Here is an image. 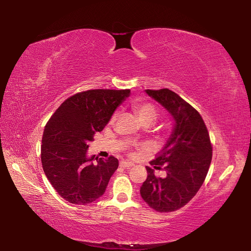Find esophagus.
<instances>
[{
    "label": "esophagus",
    "mask_w": 251,
    "mask_h": 251,
    "mask_svg": "<svg viewBox=\"0 0 251 251\" xmlns=\"http://www.w3.org/2000/svg\"><path fill=\"white\" fill-rule=\"evenodd\" d=\"M120 168H124V169H130L133 166V163L132 162H127V161H120L119 163Z\"/></svg>",
    "instance_id": "1"
}]
</instances>
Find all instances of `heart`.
Returning a JSON list of instances; mask_svg holds the SVG:
<instances>
[{"instance_id": "1", "label": "heart", "mask_w": 251, "mask_h": 251, "mask_svg": "<svg viewBox=\"0 0 251 251\" xmlns=\"http://www.w3.org/2000/svg\"><path fill=\"white\" fill-rule=\"evenodd\" d=\"M132 109L136 113V115L139 117L142 123H153L158 116V111L153 104L143 102V101H135L132 104ZM116 119V114H114L111 118L113 123Z\"/></svg>"}]
</instances>
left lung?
<instances>
[{"label":"left lung","mask_w":251,"mask_h":251,"mask_svg":"<svg viewBox=\"0 0 251 251\" xmlns=\"http://www.w3.org/2000/svg\"><path fill=\"white\" fill-rule=\"evenodd\" d=\"M174 119V128L164 148L150 163L155 169L164 165L166 177H156L147 166L148 178L140 195L150 207L170 212L183 207L198 193L206 178L212 157L207 127L191 104L169 89L146 90Z\"/></svg>","instance_id":"left-lung-1"}]
</instances>
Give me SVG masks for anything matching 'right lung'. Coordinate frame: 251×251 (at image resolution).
<instances>
[{
    "mask_svg": "<svg viewBox=\"0 0 251 251\" xmlns=\"http://www.w3.org/2000/svg\"><path fill=\"white\" fill-rule=\"evenodd\" d=\"M131 90H88L66 100L45 126L41 159L47 179L57 194L72 204L86 205L101 197L118 160L93 163L89 142L108 125Z\"/></svg>",
    "mask_w": 251,
    "mask_h": 251,
    "instance_id": "1",
    "label": "right lung"
}]
</instances>
